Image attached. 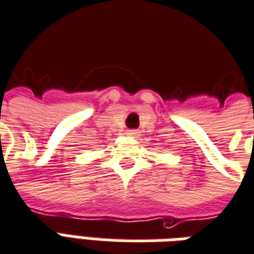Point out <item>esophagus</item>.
I'll return each instance as SVG.
<instances>
[{
    "mask_svg": "<svg viewBox=\"0 0 254 254\" xmlns=\"http://www.w3.org/2000/svg\"><path fill=\"white\" fill-rule=\"evenodd\" d=\"M137 130H136V129H133V130H129V134H132V136H136V134H137Z\"/></svg>",
    "mask_w": 254,
    "mask_h": 254,
    "instance_id": "1",
    "label": "esophagus"
}]
</instances>
